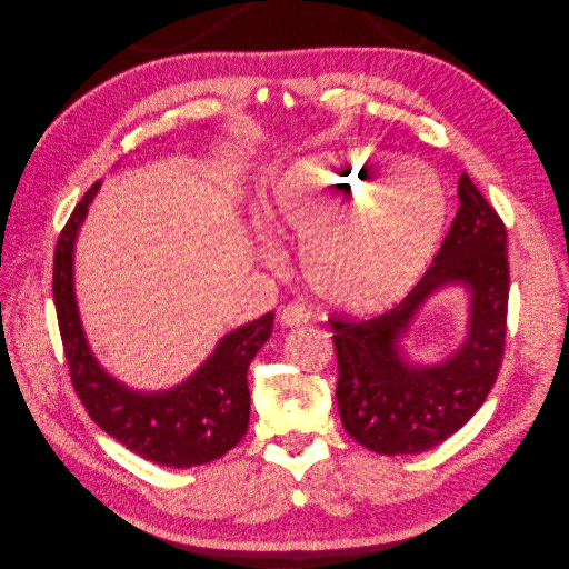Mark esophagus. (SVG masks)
<instances>
[{"instance_id": "34e87169", "label": "esophagus", "mask_w": 569, "mask_h": 569, "mask_svg": "<svg viewBox=\"0 0 569 569\" xmlns=\"http://www.w3.org/2000/svg\"><path fill=\"white\" fill-rule=\"evenodd\" d=\"M310 319V312L306 306L301 303H289L282 312H280V321L282 327L287 329H296V327H303V323Z\"/></svg>"}]
</instances>
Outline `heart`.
Returning <instances> with one entry per match:
<instances>
[{
    "instance_id": "obj_1",
    "label": "heart",
    "mask_w": 569,
    "mask_h": 569,
    "mask_svg": "<svg viewBox=\"0 0 569 569\" xmlns=\"http://www.w3.org/2000/svg\"><path fill=\"white\" fill-rule=\"evenodd\" d=\"M336 200L346 206L329 216ZM261 214L278 240H301V273L323 306L366 315L417 284L440 242L447 199L423 164L357 146L296 161Z\"/></svg>"
}]
</instances>
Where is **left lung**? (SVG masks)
<instances>
[{
	"mask_svg": "<svg viewBox=\"0 0 569 569\" xmlns=\"http://www.w3.org/2000/svg\"><path fill=\"white\" fill-rule=\"evenodd\" d=\"M458 201L440 252L396 308L366 321L331 319L340 421L370 451L432 449L472 419L496 385L507 333V231L468 173ZM447 286L469 293L467 338L447 360L415 365L401 342L429 296Z\"/></svg>",
	"mask_w": 569,
	"mask_h": 569,
	"instance_id": "1",
	"label": "left lung"
}]
</instances>
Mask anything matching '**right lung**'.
<instances>
[{
	"label": "right lung",
	"instance_id": "add662e5",
	"mask_svg": "<svg viewBox=\"0 0 569 569\" xmlns=\"http://www.w3.org/2000/svg\"><path fill=\"white\" fill-rule=\"evenodd\" d=\"M99 184L73 208L56 248L52 299L73 389L92 421L129 451L167 468H194L233 449L248 432V368L273 331V312L229 331L184 382L139 391L122 385L92 355L73 289V250Z\"/></svg>",
	"mask_w": 569,
	"mask_h": 569
}]
</instances>
